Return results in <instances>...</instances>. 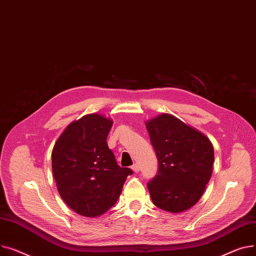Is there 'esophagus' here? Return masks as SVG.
Masks as SVG:
<instances>
[{
	"label": "esophagus",
	"mask_w": 256,
	"mask_h": 256,
	"mask_svg": "<svg viewBox=\"0 0 256 256\" xmlns=\"http://www.w3.org/2000/svg\"><path fill=\"white\" fill-rule=\"evenodd\" d=\"M131 168H132V170H133L134 172H140V166H138V163L133 164L132 166H131Z\"/></svg>",
	"instance_id": "obj_1"
}]
</instances>
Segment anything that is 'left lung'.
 Segmentation results:
<instances>
[{"label":"left lung","instance_id":"1","mask_svg":"<svg viewBox=\"0 0 256 256\" xmlns=\"http://www.w3.org/2000/svg\"><path fill=\"white\" fill-rule=\"evenodd\" d=\"M159 168L148 183L153 204L178 214L196 204L213 172L214 148L208 136L170 114L146 122Z\"/></svg>","mask_w":256,"mask_h":256}]
</instances>
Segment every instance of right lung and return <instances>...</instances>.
I'll list each match as a JSON object with an SVG mask.
<instances>
[{
	"instance_id": "add662e5",
	"label": "right lung",
	"mask_w": 256,
	"mask_h": 256,
	"mask_svg": "<svg viewBox=\"0 0 256 256\" xmlns=\"http://www.w3.org/2000/svg\"><path fill=\"white\" fill-rule=\"evenodd\" d=\"M114 122L88 114L70 123L52 152V174L66 204L78 214L101 216L116 202L132 170L120 168L106 138Z\"/></svg>"
}]
</instances>
